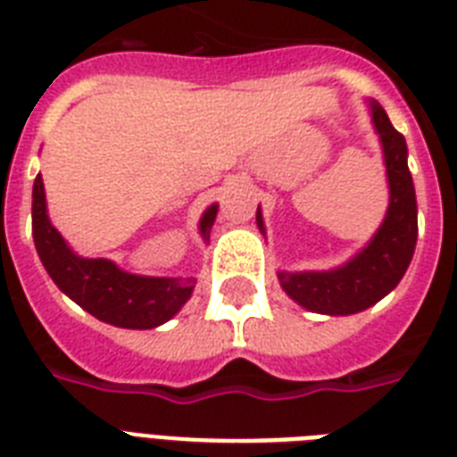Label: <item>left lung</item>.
<instances>
[{
    "label": "left lung",
    "instance_id": "8db88e82",
    "mask_svg": "<svg viewBox=\"0 0 457 457\" xmlns=\"http://www.w3.org/2000/svg\"><path fill=\"white\" fill-rule=\"evenodd\" d=\"M389 179V208L384 222L348 263L322 272H278L279 285L305 311L322 315H351L384 299L408 270L418 242V201L408 170L405 137L391 125L386 111L370 102ZM258 229L265 232L261 208Z\"/></svg>",
    "mask_w": 457,
    "mask_h": 457
}]
</instances>
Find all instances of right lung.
Here are the masks:
<instances>
[{"label": "right lung", "instance_id": "obj_1", "mask_svg": "<svg viewBox=\"0 0 457 457\" xmlns=\"http://www.w3.org/2000/svg\"><path fill=\"white\" fill-rule=\"evenodd\" d=\"M218 204L201 215V237L208 239ZM32 237L39 261L54 285L68 299L92 312L96 320L125 329H152L163 325L192 296L194 278H142L120 270L106 258H82L73 253L46 215L42 175L32 185Z\"/></svg>", "mask_w": 457, "mask_h": 457}]
</instances>
